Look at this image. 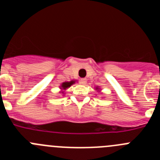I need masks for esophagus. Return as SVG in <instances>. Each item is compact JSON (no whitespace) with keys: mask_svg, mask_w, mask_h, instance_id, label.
Masks as SVG:
<instances>
[{"mask_svg":"<svg viewBox=\"0 0 160 160\" xmlns=\"http://www.w3.org/2000/svg\"><path fill=\"white\" fill-rule=\"evenodd\" d=\"M80 82H81V83L82 85L87 84V79H86V78H82L81 80H80Z\"/></svg>","mask_w":160,"mask_h":160,"instance_id":"esophagus-1","label":"esophagus"}]
</instances>
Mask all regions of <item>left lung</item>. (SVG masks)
Masks as SVG:
<instances>
[{"instance_id":"obj_1","label":"left lung","mask_w":160,"mask_h":160,"mask_svg":"<svg viewBox=\"0 0 160 160\" xmlns=\"http://www.w3.org/2000/svg\"><path fill=\"white\" fill-rule=\"evenodd\" d=\"M95 90H97V91H98V92H100V90H100V88H99V87H95Z\"/></svg>"}]
</instances>
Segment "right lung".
<instances>
[{
	"mask_svg": "<svg viewBox=\"0 0 160 160\" xmlns=\"http://www.w3.org/2000/svg\"><path fill=\"white\" fill-rule=\"evenodd\" d=\"M76 82V80H72V81L70 82H62L60 86V89H61V91L60 93L64 94L65 92H66V90H67L69 87H70L73 84Z\"/></svg>",
	"mask_w": 160,
	"mask_h": 160,
	"instance_id": "right-lung-1",
	"label": "right lung"
}]
</instances>
